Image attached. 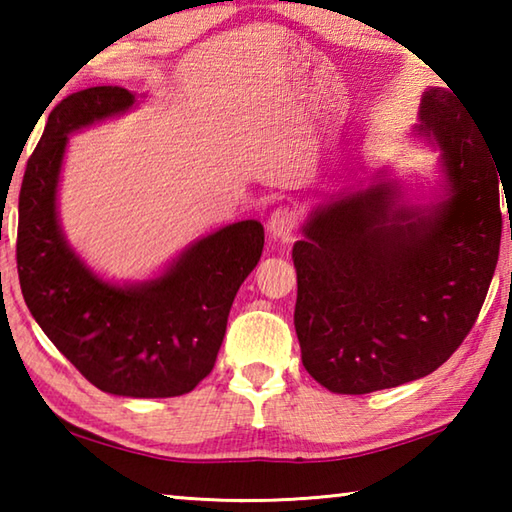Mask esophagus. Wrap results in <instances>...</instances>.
<instances>
[{"mask_svg": "<svg viewBox=\"0 0 512 512\" xmlns=\"http://www.w3.org/2000/svg\"><path fill=\"white\" fill-rule=\"evenodd\" d=\"M268 235L275 241H287L291 237V230L296 228V212L289 210V207H280L271 216H268Z\"/></svg>", "mask_w": 512, "mask_h": 512, "instance_id": "34e87169", "label": "esophagus"}]
</instances>
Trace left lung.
Returning a JSON list of instances; mask_svg holds the SVG:
<instances>
[{"instance_id": "1", "label": "left lung", "mask_w": 512, "mask_h": 512, "mask_svg": "<svg viewBox=\"0 0 512 512\" xmlns=\"http://www.w3.org/2000/svg\"><path fill=\"white\" fill-rule=\"evenodd\" d=\"M418 137L438 153L429 198L404 201L391 167L329 196L293 244L302 366L327 391L366 395L427 377L463 343L495 275L499 171L445 88L422 94Z\"/></svg>"}]
</instances>
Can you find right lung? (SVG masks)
Instances as JSON below:
<instances>
[{"mask_svg":"<svg viewBox=\"0 0 512 512\" xmlns=\"http://www.w3.org/2000/svg\"><path fill=\"white\" fill-rule=\"evenodd\" d=\"M137 94L99 85L51 110L20 189L17 273L47 339L103 393L176 397L210 375L241 282L257 266L255 219L210 232L142 282H110L69 244L58 219L69 135L124 115Z\"/></svg>","mask_w":512,"mask_h":512,"instance_id":"add662e5","label":"right lung"}]
</instances>
